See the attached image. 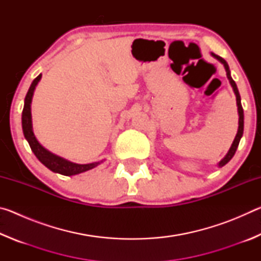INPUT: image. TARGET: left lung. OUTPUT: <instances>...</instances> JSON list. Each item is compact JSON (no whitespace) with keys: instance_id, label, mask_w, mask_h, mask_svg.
Instances as JSON below:
<instances>
[{"instance_id":"8db88e82","label":"left lung","mask_w":261,"mask_h":261,"mask_svg":"<svg viewBox=\"0 0 261 261\" xmlns=\"http://www.w3.org/2000/svg\"><path fill=\"white\" fill-rule=\"evenodd\" d=\"M211 54H212V56L215 57L216 60L220 61L221 63L223 64L224 69H226V72H227V77H228V79H229V83H230V85H231L232 90H233V93H235V95H236V102H237V109H238V130H237V134H236L235 139H233V141H232L230 148H229L228 153L226 154V156H224V158L222 159V160H221V161L219 162L218 166L221 168V167H223L224 165H227V163L231 160V158H232L233 155H235L236 149H237V147H238V144H240V140H241L242 136H243V131H244V113H243V107H242V103H241V95H240V92H238V88H237L236 83L233 82V79L231 78L230 70H229L228 63L222 59V57L215 55L214 53H211Z\"/></svg>"}]
</instances>
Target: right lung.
<instances>
[{"label": "right lung", "mask_w": 261, "mask_h": 261, "mask_svg": "<svg viewBox=\"0 0 261 261\" xmlns=\"http://www.w3.org/2000/svg\"><path fill=\"white\" fill-rule=\"evenodd\" d=\"M41 79V73L34 79L31 84L29 88L28 94L25 96L24 101V109L23 113H21V126H23V132L25 139L28 140L31 149L34 153V155L38 158V160L40 161L43 166H46L48 169L54 171V173L64 175V176H73L82 174L84 171L91 170L99 166L101 162L103 161H98V162H92V163H86V165H79V163H74L69 160H65V159L61 158L56 154L51 153L46 149L42 145L39 143L38 139L35 138L34 132H33V125H32V114H31V103H32V98L35 87H37L38 83L40 82Z\"/></svg>", "instance_id": "add662e5"}]
</instances>
